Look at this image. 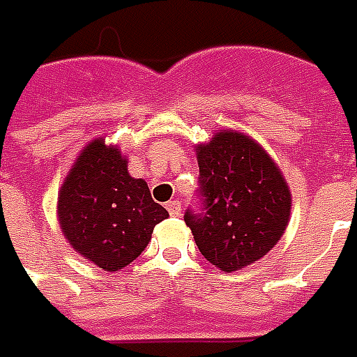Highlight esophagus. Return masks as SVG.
<instances>
[{
	"mask_svg": "<svg viewBox=\"0 0 357 357\" xmlns=\"http://www.w3.org/2000/svg\"><path fill=\"white\" fill-rule=\"evenodd\" d=\"M165 207H167V211H169V215H173V217H178V215H181V204H178L176 199L169 202Z\"/></svg>",
	"mask_w": 357,
	"mask_h": 357,
	"instance_id": "esophagus-1",
	"label": "esophagus"
}]
</instances>
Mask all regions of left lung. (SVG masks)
<instances>
[{"mask_svg":"<svg viewBox=\"0 0 357 357\" xmlns=\"http://www.w3.org/2000/svg\"><path fill=\"white\" fill-rule=\"evenodd\" d=\"M202 213L186 209L196 246L221 271L261 259L287 231L290 190L277 163L246 134L223 130L199 144Z\"/></svg>","mask_w":357,"mask_h":357,"instance_id":"left-lung-1","label":"left lung"}]
</instances>
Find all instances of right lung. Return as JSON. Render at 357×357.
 Returning a JSON list of instances; mask_svg holds the SVG:
<instances>
[{
    "instance_id": "obj_1",
    "label": "right lung",
    "mask_w": 357,
    "mask_h": 357,
    "mask_svg": "<svg viewBox=\"0 0 357 357\" xmlns=\"http://www.w3.org/2000/svg\"><path fill=\"white\" fill-rule=\"evenodd\" d=\"M126 158L103 138L86 144L67 174L59 198V225L84 259L119 271L142 254L153 227L169 217L151 199L142 178H132Z\"/></svg>"
}]
</instances>
